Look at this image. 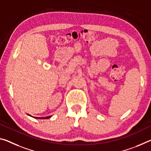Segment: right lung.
<instances>
[{
  "mask_svg": "<svg viewBox=\"0 0 151 151\" xmlns=\"http://www.w3.org/2000/svg\"><path fill=\"white\" fill-rule=\"evenodd\" d=\"M29 115V114H28ZM29 116H30V115H29ZM50 117L51 116H47V117H44V118H36V117H35V118H37V119H47V118H50ZM33 118H34V117H33Z\"/></svg>",
  "mask_w": 151,
  "mask_h": 151,
  "instance_id": "obj_1",
  "label": "right lung"
}]
</instances>
